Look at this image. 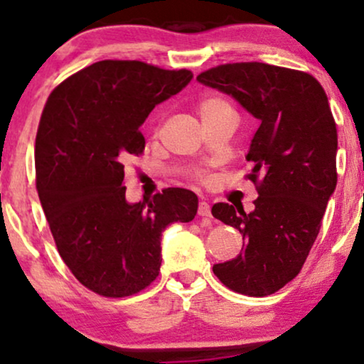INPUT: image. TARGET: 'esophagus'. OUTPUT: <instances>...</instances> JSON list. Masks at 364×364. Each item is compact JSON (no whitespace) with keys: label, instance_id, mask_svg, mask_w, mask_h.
I'll return each instance as SVG.
<instances>
[{"label":"esophagus","instance_id":"esophagus-1","mask_svg":"<svg viewBox=\"0 0 364 364\" xmlns=\"http://www.w3.org/2000/svg\"><path fill=\"white\" fill-rule=\"evenodd\" d=\"M198 215H200V216H211V208H210V205L206 203V201H200V205H198Z\"/></svg>","mask_w":364,"mask_h":364}]
</instances>
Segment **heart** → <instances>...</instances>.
<instances>
[{"label":"heart","instance_id":"obj_1","mask_svg":"<svg viewBox=\"0 0 364 364\" xmlns=\"http://www.w3.org/2000/svg\"><path fill=\"white\" fill-rule=\"evenodd\" d=\"M198 114H200L201 121H208V119L235 112H233L232 104H230V100L225 95L210 94L200 100V104H198Z\"/></svg>","mask_w":364,"mask_h":364}]
</instances>
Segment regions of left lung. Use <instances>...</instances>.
<instances>
[{
  "mask_svg": "<svg viewBox=\"0 0 364 364\" xmlns=\"http://www.w3.org/2000/svg\"><path fill=\"white\" fill-rule=\"evenodd\" d=\"M201 84L232 95L260 121L247 161L259 191L255 210L216 203L215 218L240 230V255L213 265L238 294L264 297L301 272L338 183V131L323 85L311 73L260 62L201 72Z\"/></svg>",
  "mask_w": 364,
  "mask_h": 364,
  "instance_id": "1",
  "label": "left lung"
}]
</instances>
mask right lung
<instances>
[{
	"instance_id": "right-lung-1",
	"label": "right lung",
	"mask_w": 364,
	"mask_h": 364,
	"mask_svg": "<svg viewBox=\"0 0 364 364\" xmlns=\"http://www.w3.org/2000/svg\"><path fill=\"white\" fill-rule=\"evenodd\" d=\"M193 73L139 60H102L48 95L36 131V191L62 260L82 285L127 297L156 280L161 233L191 222L198 196L166 188L127 203L124 161L139 156L149 112L178 94Z\"/></svg>"
}]
</instances>
